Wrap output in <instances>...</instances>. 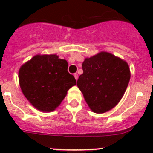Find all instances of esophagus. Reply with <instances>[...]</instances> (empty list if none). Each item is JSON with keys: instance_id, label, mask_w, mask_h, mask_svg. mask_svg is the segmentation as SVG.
<instances>
[{"instance_id": "1", "label": "esophagus", "mask_w": 153, "mask_h": 153, "mask_svg": "<svg viewBox=\"0 0 153 153\" xmlns=\"http://www.w3.org/2000/svg\"><path fill=\"white\" fill-rule=\"evenodd\" d=\"M74 77H75L76 80H77V79H78V74H74Z\"/></svg>"}]
</instances>
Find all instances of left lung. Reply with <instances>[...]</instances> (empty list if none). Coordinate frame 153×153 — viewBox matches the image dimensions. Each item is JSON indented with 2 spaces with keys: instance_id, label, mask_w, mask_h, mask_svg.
Instances as JSON below:
<instances>
[{
  "instance_id": "1",
  "label": "left lung",
  "mask_w": 153,
  "mask_h": 153,
  "mask_svg": "<svg viewBox=\"0 0 153 153\" xmlns=\"http://www.w3.org/2000/svg\"><path fill=\"white\" fill-rule=\"evenodd\" d=\"M82 67L83 74L76 85L90 109L96 113H104L114 108L123 97L130 79L127 62L101 51L86 57Z\"/></svg>"
}]
</instances>
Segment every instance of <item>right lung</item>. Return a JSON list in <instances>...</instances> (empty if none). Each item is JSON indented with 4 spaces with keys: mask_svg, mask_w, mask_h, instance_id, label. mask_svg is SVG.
<instances>
[{
    "mask_svg": "<svg viewBox=\"0 0 153 153\" xmlns=\"http://www.w3.org/2000/svg\"><path fill=\"white\" fill-rule=\"evenodd\" d=\"M68 63L56 54H37L20 67L19 84L24 97L41 112L60 106L67 91L76 84L67 71Z\"/></svg>",
    "mask_w": 153,
    "mask_h": 153,
    "instance_id": "obj_1",
    "label": "right lung"
}]
</instances>
